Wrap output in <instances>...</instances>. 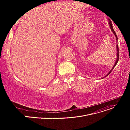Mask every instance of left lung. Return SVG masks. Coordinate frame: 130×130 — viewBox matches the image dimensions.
<instances>
[{"instance_id":"1","label":"left lung","mask_w":130,"mask_h":130,"mask_svg":"<svg viewBox=\"0 0 130 130\" xmlns=\"http://www.w3.org/2000/svg\"><path fill=\"white\" fill-rule=\"evenodd\" d=\"M108 24H109V25H110V28L111 29V30L112 31V32H113V34H114V35L115 36V37H116V39H117V60H116V62H115V64L114 65L113 67H112V70H111L110 72H109V73H108L107 75H106L105 76L103 77L102 78H104V77H106L108 74H110V73H111V72L112 71V70H113L114 67L116 66V65L117 64V63H118V61H119V47H118V36H117V34H116V33H115V31H114V29H113V26H112V23H111V21L109 22V23H108Z\"/></svg>"}]
</instances>
